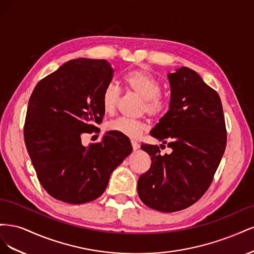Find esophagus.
I'll return each instance as SVG.
<instances>
[{"instance_id": "34e87169", "label": "esophagus", "mask_w": 254, "mask_h": 254, "mask_svg": "<svg viewBox=\"0 0 254 254\" xmlns=\"http://www.w3.org/2000/svg\"><path fill=\"white\" fill-rule=\"evenodd\" d=\"M131 146H132V149H133V150L139 149V147H140L139 143H137V142L134 141V140H131Z\"/></svg>"}]
</instances>
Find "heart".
<instances>
[{"label":"heart","instance_id":"1","mask_svg":"<svg viewBox=\"0 0 254 254\" xmlns=\"http://www.w3.org/2000/svg\"><path fill=\"white\" fill-rule=\"evenodd\" d=\"M125 87L143 98V111L152 118L163 115L167 109V99L161 93V82L152 74L144 70H132L123 76ZM121 97L120 89L113 83H108L101 95L103 110L107 114H113ZM109 131H113L131 139L139 137L146 129V123L140 120L120 118L107 125Z\"/></svg>","mask_w":254,"mask_h":254}]
</instances>
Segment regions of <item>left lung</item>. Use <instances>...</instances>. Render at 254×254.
I'll return each instance as SVG.
<instances>
[{
  "label": "left lung",
  "instance_id": "8db88e82",
  "mask_svg": "<svg viewBox=\"0 0 254 254\" xmlns=\"http://www.w3.org/2000/svg\"><path fill=\"white\" fill-rule=\"evenodd\" d=\"M168 79L170 110L150 134L173 151L161 155L158 145L142 144L151 165L137 180V194L151 209L172 213L194 204L210 188L226 149L227 129L218 93L194 70L183 66Z\"/></svg>",
  "mask_w": 254,
  "mask_h": 254
}]
</instances>
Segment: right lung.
<instances>
[{
    "instance_id": "add662e5",
    "label": "right lung",
    "mask_w": 254,
    "mask_h": 254,
    "mask_svg": "<svg viewBox=\"0 0 254 254\" xmlns=\"http://www.w3.org/2000/svg\"><path fill=\"white\" fill-rule=\"evenodd\" d=\"M112 77L108 61L78 58L41 79L30 95L25 145L38 180L60 201L95 200L132 151L127 137L113 131L88 147L81 144V134L96 132L103 121L101 95Z\"/></svg>"
}]
</instances>
